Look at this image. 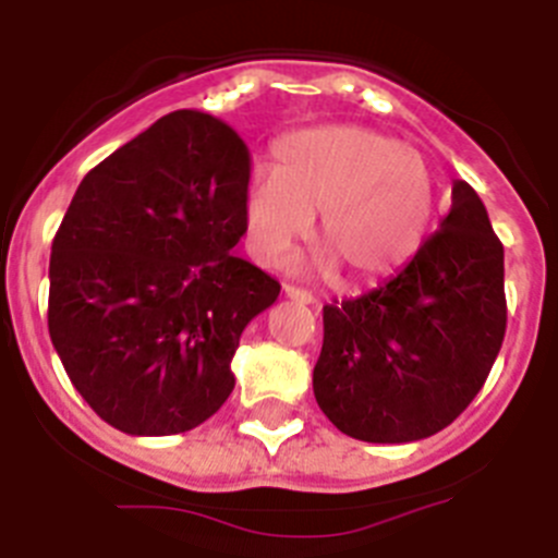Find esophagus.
Here are the masks:
<instances>
[{"instance_id": "34e87169", "label": "esophagus", "mask_w": 558, "mask_h": 558, "mask_svg": "<svg viewBox=\"0 0 558 558\" xmlns=\"http://www.w3.org/2000/svg\"><path fill=\"white\" fill-rule=\"evenodd\" d=\"M283 294L289 296V300H294V303H300V305H314V303H316V296L311 294V291L300 289V286L286 283V286H283Z\"/></svg>"}]
</instances>
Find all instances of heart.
<instances>
[{
  "instance_id": "heart-1",
  "label": "heart",
  "mask_w": 558,
  "mask_h": 558,
  "mask_svg": "<svg viewBox=\"0 0 558 558\" xmlns=\"http://www.w3.org/2000/svg\"><path fill=\"white\" fill-rule=\"evenodd\" d=\"M437 179L421 150L363 126L296 132L278 168H253L244 226L255 258L278 264L314 231L350 283L385 278L408 264L429 233Z\"/></svg>"
}]
</instances>
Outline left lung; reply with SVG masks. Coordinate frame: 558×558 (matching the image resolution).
Listing matches in <instances>:
<instances>
[{
    "label": "left lung",
    "instance_id": "left-lung-1",
    "mask_svg": "<svg viewBox=\"0 0 558 558\" xmlns=\"http://www.w3.org/2000/svg\"><path fill=\"white\" fill-rule=\"evenodd\" d=\"M504 332V244L482 197L454 181L440 231L393 278L325 305L314 397L343 435L413 444L473 402Z\"/></svg>",
    "mask_w": 558,
    "mask_h": 558
}]
</instances>
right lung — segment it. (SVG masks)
<instances>
[{"label": "right lung", "instance_id": "obj_1", "mask_svg": "<svg viewBox=\"0 0 558 558\" xmlns=\"http://www.w3.org/2000/svg\"><path fill=\"white\" fill-rule=\"evenodd\" d=\"M247 145L179 109L82 179L49 262V336L82 399L126 435H179L222 408L231 357L280 283L233 255Z\"/></svg>", "mask_w": 558, "mask_h": 558}]
</instances>
